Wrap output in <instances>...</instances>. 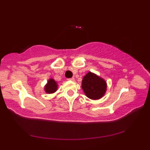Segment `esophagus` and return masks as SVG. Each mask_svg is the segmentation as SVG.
Here are the masks:
<instances>
[{
	"instance_id": "1",
	"label": "esophagus",
	"mask_w": 150,
	"mask_h": 150,
	"mask_svg": "<svg viewBox=\"0 0 150 150\" xmlns=\"http://www.w3.org/2000/svg\"><path fill=\"white\" fill-rule=\"evenodd\" d=\"M68 80H69V81H75V78L74 77H72V78H70V79H69Z\"/></svg>"
}]
</instances>
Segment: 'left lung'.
Here are the masks:
<instances>
[{
	"label": "left lung",
	"instance_id": "8db88e82",
	"mask_svg": "<svg viewBox=\"0 0 150 150\" xmlns=\"http://www.w3.org/2000/svg\"><path fill=\"white\" fill-rule=\"evenodd\" d=\"M81 87L88 98L91 100H98L106 93L107 83L103 78L89 71L82 79Z\"/></svg>",
	"mask_w": 150,
	"mask_h": 150
}]
</instances>
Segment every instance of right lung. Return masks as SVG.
I'll use <instances>...</instances> for the list:
<instances>
[{
	"mask_svg": "<svg viewBox=\"0 0 150 150\" xmlns=\"http://www.w3.org/2000/svg\"><path fill=\"white\" fill-rule=\"evenodd\" d=\"M58 89V83L52 78H50L47 81V83L44 86V91L47 94H52L57 91Z\"/></svg>",
	"mask_w": 150,
	"mask_h": 150,
	"instance_id": "add662e5",
	"label": "right lung"
}]
</instances>
